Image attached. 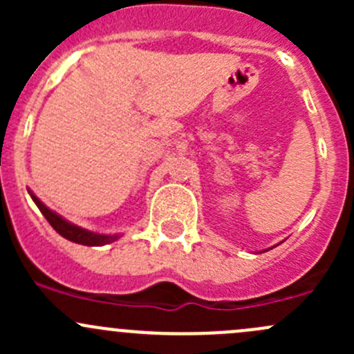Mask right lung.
<instances>
[{
    "label": "right lung",
    "instance_id": "right-lung-1",
    "mask_svg": "<svg viewBox=\"0 0 354 354\" xmlns=\"http://www.w3.org/2000/svg\"><path fill=\"white\" fill-rule=\"evenodd\" d=\"M28 195H30L32 200H34L35 205L39 207V210L42 212V216L48 219V223L55 227L56 233H59L63 238L73 241V243L85 245V246H102V245L113 243V241H116L118 238H120V234L92 233V231L77 226V224H71L70 221L65 219V217H62L59 214H56L55 210H51L49 207H46L41 200L32 194L30 190H28Z\"/></svg>",
    "mask_w": 354,
    "mask_h": 354
}]
</instances>
